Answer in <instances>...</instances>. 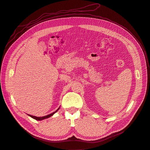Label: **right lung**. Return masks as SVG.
Instances as JSON below:
<instances>
[{
	"label": "right lung",
	"instance_id": "obj_1",
	"mask_svg": "<svg viewBox=\"0 0 150 150\" xmlns=\"http://www.w3.org/2000/svg\"><path fill=\"white\" fill-rule=\"evenodd\" d=\"M59 108L56 111H54V112L51 113V114L45 116H42V117H36V116H32V115H29L31 117H33V118H34V119H35V120H44V119L48 118V117H51V116H52V115L54 114V113L56 112L59 110Z\"/></svg>",
	"mask_w": 150,
	"mask_h": 150
}]
</instances>
